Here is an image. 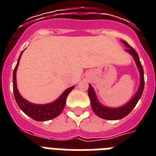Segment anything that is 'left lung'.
Segmentation results:
<instances>
[{
    "label": "left lung",
    "instance_id": "1",
    "mask_svg": "<svg viewBox=\"0 0 156 156\" xmlns=\"http://www.w3.org/2000/svg\"><path fill=\"white\" fill-rule=\"evenodd\" d=\"M124 43L127 49L125 51L131 54L134 58V61L136 62L139 71H140V87L138 89L137 93L134 94L133 98H131L129 101L128 102L126 105H123L119 108H109V107H105L104 105H102L99 102H98L97 96L95 94V92L94 88L91 85L89 84V88H88V96L90 98V102H91V106L93 111L94 112L96 115H98V117L101 119H108V120H117V119H121L124 118L126 115H128L132 109L135 107V105L139 101V99L140 98L141 95L143 94L144 87V70H143V67L140 63V58L138 56V53L134 48L130 47L128 44L125 41H121Z\"/></svg>",
    "mask_w": 156,
    "mask_h": 156
}]
</instances>
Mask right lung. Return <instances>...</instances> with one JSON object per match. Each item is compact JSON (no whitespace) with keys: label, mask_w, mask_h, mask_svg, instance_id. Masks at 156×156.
<instances>
[{"label":"right lung","mask_w":156,"mask_h":156,"mask_svg":"<svg viewBox=\"0 0 156 156\" xmlns=\"http://www.w3.org/2000/svg\"><path fill=\"white\" fill-rule=\"evenodd\" d=\"M23 51H22V53ZM22 53L20 55L18 58V61L16 63L14 72H13V93H14V97L19 108L22 109V111L25 113L26 115H28L36 121H47L52 119L54 118L58 117L60 115L62 111L63 110L65 104H66V99L69 93L73 89L74 86L67 88L61 96L55 100L52 103L47 104V105H35L32 104L25 98L22 97V95L19 94L18 89L16 88V70L19 65V61L22 56Z\"/></svg>","instance_id":"obj_1"}]
</instances>
